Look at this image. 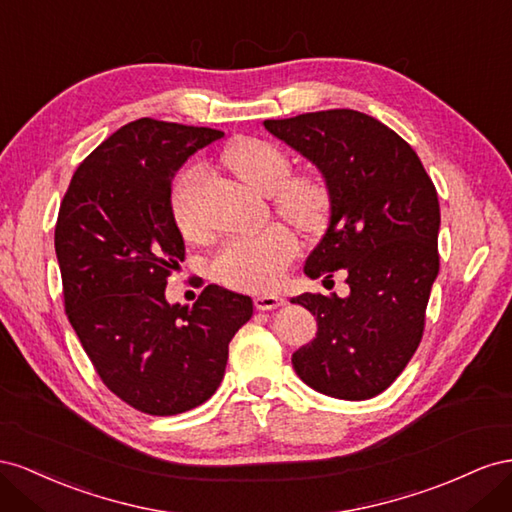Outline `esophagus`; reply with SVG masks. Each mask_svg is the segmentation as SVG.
<instances>
[{
    "instance_id": "34e87169",
    "label": "esophagus",
    "mask_w": 512,
    "mask_h": 512,
    "mask_svg": "<svg viewBox=\"0 0 512 512\" xmlns=\"http://www.w3.org/2000/svg\"><path fill=\"white\" fill-rule=\"evenodd\" d=\"M285 304V298L281 296H272V294H261L255 298V306L259 311H272V309H279V306Z\"/></svg>"
}]
</instances>
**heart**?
Listing matches in <instances>:
<instances>
[{"label": "heart", "instance_id": "b5f03b06", "mask_svg": "<svg viewBox=\"0 0 512 512\" xmlns=\"http://www.w3.org/2000/svg\"><path fill=\"white\" fill-rule=\"evenodd\" d=\"M225 165L240 180L272 197L274 212L304 231H317L330 214V188L317 173H291L285 150L266 139L238 137L223 152ZM203 180L199 167L186 169L171 188V214L186 238L199 240L208 233L197 193ZM300 251L298 238L287 225H270L251 238L225 242L212 257L216 281L236 289L264 291L281 285L291 261Z\"/></svg>", "mask_w": 512, "mask_h": 512}]
</instances>
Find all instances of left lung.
<instances>
[{
    "label": "left lung",
    "instance_id": "obj_1",
    "mask_svg": "<svg viewBox=\"0 0 512 512\" xmlns=\"http://www.w3.org/2000/svg\"><path fill=\"white\" fill-rule=\"evenodd\" d=\"M274 137L321 169L330 225L304 272L345 270L347 298L302 294L317 337L291 358L304 384L334 399L384 392L412 360L425 332L431 285L440 272V201L412 145L354 109L266 120Z\"/></svg>",
    "mask_w": 512,
    "mask_h": 512
}]
</instances>
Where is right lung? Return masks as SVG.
<instances>
[{
  "label": "right lung",
  "instance_id": "obj_1",
  "mask_svg": "<svg viewBox=\"0 0 512 512\" xmlns=\"http://www.w3.org/2000/svg\"><path fill=\"white\" fill-rule=\"evenodd\" d=\"M214 128L141 118L77 167L55 223L64 309L98 377L126 405L173 416L221 386L229 343L253 300L208 285L193 309L169 304L167 279L184 261L171 214L173 173Z\"/></svg>",
  "mask_w": 512,
  "mask_h": 512
}]
</instances>
